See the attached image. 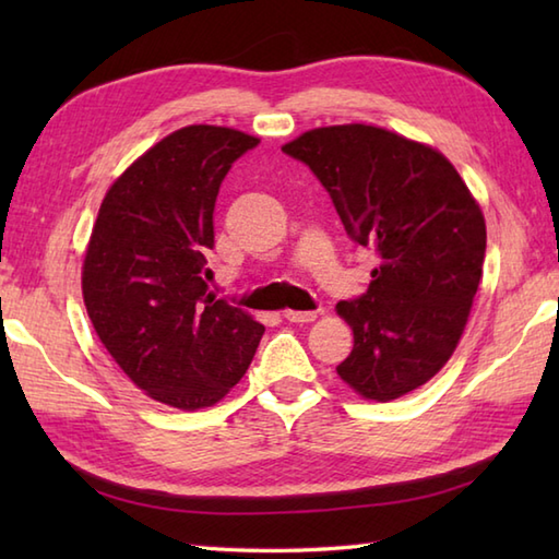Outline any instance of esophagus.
<instances>
[{
  "instance_id": "34e87169",
  "label": "esophagus",
  "mask_w": 559,
  "mask_h": 559,
  "mask_svg": "<svg viewBox=\"0 0 559 559\" xmlns=\"http://www.w3.org/2000/svg\"><path fill=\"white\" fill-rule=\"evenodd\" d=\"M283 317H286L290 324H310V322H314V319H317V312H295V310H288Z\"/></svg>"
}]
</instances>
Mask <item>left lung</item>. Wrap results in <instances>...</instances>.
<instances>
[{"label": "left lung", "mask_w": 559, "mask_h": 559, "mask_svg": "<svg viewBox=\"0 0 559 559\" xmlns=\"http://www.w3.org/2000/svg\"><path fill=\"white\" fill-rule=\"evenodd\" d=\"M283 153L334 201L350 240L372 247L370 288L336 305L353 350L336 372L391 401L442 370L468 322L485 259V218L442 153L372 124L319 127Z\"/></svg>", "instance_id": "left-lung-1"}]
</instances>
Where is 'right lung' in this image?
Instances as JSON below:
<instances>
[{
	"label": "right lung",
	"mask_w": 559,
	"mask_h": 559,
	"mask_svg": "<svg viewBox=\"0 0 559 559\" xmlns=\"http://www.w3.org/2000/svg\"><path fill=\"white\" fill-rule=\"evenodd\" d=\"M259 139L192 124L158 141L105 194L83 259V302L132 382L165 406H213L240 382L264 326L209 293L213 209Z\"/></svg>",
	"instance_id": "obj_1"
}]
</instances>
